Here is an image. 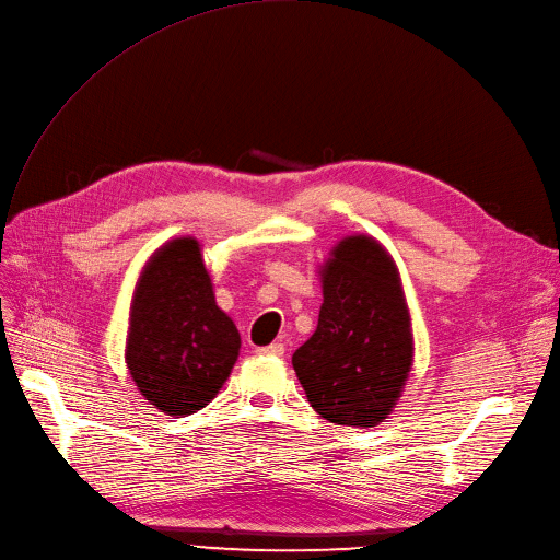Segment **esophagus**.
Segmentation results:
<instances>
[{
    "label": "esophagus",
    "mask_w": 560,
    "mask_h": 560,
    "mask_svg": "<svg viewBox=\"0 0 560 560\" xmlns=\"http://www.w3.org/2000/svg\"><path fill=\"white\" fill-rule=\"evenodd\" d=\"M283 351H285V347L281 342H272L268 347L256 349V353H264V355H283Z\"/></svg>",
    "instance_id": "34e87169"
}]
</instances>
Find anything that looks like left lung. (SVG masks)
Returning <instances> with one entry per match:
<instances>
[{
  "instance_id": "1",
  "label": "left lung",
  "mask_w": 560,
  "mask_h": 560,
  "mask_svg": "<svg viewBox=\"0 0 560 560\" xmlns=\"http://www.w3.org/2000/svg\"><path fill=\"white\" fill-rule=\"evenodd\" d=\"M319 277L317 328L292 366L319 417L374 428L396 407L415 358L398 268L376 238L355 234L332 247Z\"/></svg>"
}]
</instances>
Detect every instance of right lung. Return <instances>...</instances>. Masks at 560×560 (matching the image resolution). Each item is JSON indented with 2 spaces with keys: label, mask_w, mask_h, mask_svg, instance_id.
<instances>
[{
  "label": "right lung",
  "mask_w": 560,
  "mask_h": 560,
  "mask_svg": "<svg viewBox=\"0 0 560 560\" xmlns=\"http://www.w3.org/2000/svg\"><path fill=\"white\" fill-rule=\"evenodd\" d=\"M241 335L220 311L194 236L164 243L132 292L126 364L141 396L168 417L209 405L232 374Z\"/></svg>",
  "instance_id": "1"
}]
</instances>
